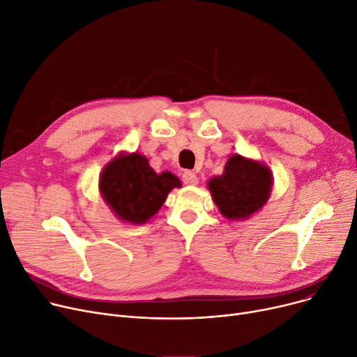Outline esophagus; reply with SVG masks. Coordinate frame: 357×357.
<instances>
[{"mask_svg": "<svg viewBox=\"0 0 357 357\" xmlns=\"http://www.w3.org/2000/svg\"><path fill=\"white\" fill-rule=\"evenodd\" d=\"M181 178H183V183L187 184V185H196L199 183L197 176L195 173H192V172H184Z\"/></svg>", "mask_w": 357, "mask_h": 357, "instance_id": "esophagus-1", "label": "esophagus"}]
</instances>
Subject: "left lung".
Returning a JSON list of instances; mask_svg holds the SVG:
<instances>
[{
    "instance_id": "8db88e82",
    "label": "left lung",
    "mask_w": 357,
    "mask_h": 357,
    "mask_svg": "<svg viewBox=\"0 0 357 357\" xmlns=\"http://www.w3.org/2000/svg\"><path fill=\"white\" fill-rule=\"evenodd\" d=\"M272 185L268 167L234 154L225 173L208 181V190L220 213L227 219H246L266 203Z\"/></svg>"
}]
</instances>
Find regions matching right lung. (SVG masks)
<instances>
[{
	"instance_id": "obj_1",
	"label": "right lung",
	"mask_w": 357,
	"mask_h": 357,
	"mask_svg": "<svg viewBox=\"0 0 357 357\" xmlns=\"http://www.w3.org/2000/svg\"><path fill=\"white\" fill-rule=\"evenodd\" d=\"M180 180L172 173L157 174L139 154L119 155L105 167L99 188L116 216L134 225L153 218Z\"/></svg>"
}]
</instances>
